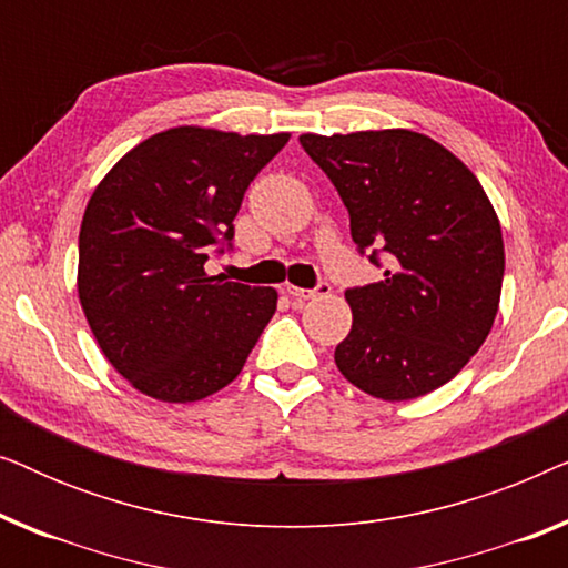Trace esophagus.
I'll list each match as a JSON object with an SVG mask.
<instances>
[{"instance_id": "1", "label": "esophagus", "mask_w": 568, "mask_h": 568, "mask_svg": "<svg viewBox=\"0 0 568 568\" xmlns=\"http://www.w3.org/2000/svg\"><path fill=\"white\" fill-rule=\"evenodd\" d=\"M331 286H328V282H321L315 286V290H302V286H286V294H290V297L297 302V305H302V302H307V300H313V297H317V294H325L328 292Z\"/></svg>"}]
</instances>
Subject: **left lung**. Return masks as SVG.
Returning a JSON list of instances; mask_svg holds the SVG:
<instances>
[{
    "instance_id": "left-lung-1",
    "label": "left lung",
    "mask_w": 568,
    "mask_h": 568,
    "mask_svg": "<svg viewBox=\"0 0 568 568\" xmlns=\"http://www.w3.org/2000/svg\"><path fill=\"white\" fill-rule=\"evenodd\" d=\"M336 185L359 253L383 282L346 290L354 323L336 346L348 383L414 400L449 383L484 346L501 297V224L463 160L408 129L302 134Z\"/></svg>"
}]
</instances>
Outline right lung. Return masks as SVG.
I'll return each mask as SVG.
<instances>
[{
  "label": "right lung",
  "instance_id": "right-lung-1",
  "mask_svg": "<svg viewBox=\"0 0 568 568\" xmlns=\"http://www.w3.org/2000/svg\"><path fill=\"white\" fill-rule=\"evenodd\" d=\"M286 142L284 131L175 126L123 154L92 191L77 292L100 352L139 393L193 403L243 369L278 294L209 276L204 263L230 245L247 185Z\"/></svg>",
  "mask_w": 568,
  "mask_h": 568
}]
</instances>
